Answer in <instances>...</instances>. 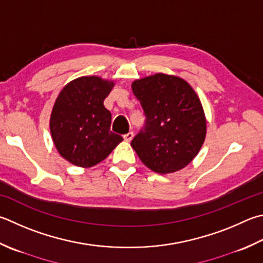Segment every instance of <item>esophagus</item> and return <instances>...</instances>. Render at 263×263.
<instances>
[{"label":"esophagus","mask_w":263,"mask_h":263,"mask_svg":"<svg viewBox=\"0 0 263 263\" xmlns=\"http://www.w3.org/2000/svg\"><path fill=\"white\" fill-rule=\"evenodd\" d=\"M133 139V132H128L126 135H124V140L130 142Z\"/></svg>","instance_id":"obj_1"}]
</instances>
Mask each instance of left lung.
Masks as SVG:
<instances>
[{"mask_svg":"<svg viewBox=\"0 0 263 263\" xmlns=\"http://www.w3.org/2000/svg\"><path fill=\"white\" fill-rule=\"evenodd\" d=\"M146 124L131 146L142 163L164 175L192 162L203 145L207 122L201 101L186 80L155 73L132 83Z\"/></svg>","mask_w":263,"mask_h":263,"instance_id":"obj_1","label":"left lung"}]
</instances>
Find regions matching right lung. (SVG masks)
<instances>
[{
  "label": "right lung",
  "instance_id": "obj_1",
  "mask_svg": "<svg viewBox=\"0 0 263 263\" xmlns=\"http://www.w3.org/2000/svg\"><path fill=\"white\" fill-rule=\"evenodd\" d=\"M114 85L112 80L85 76L66 84L57 97L50 133L57 152L71 164L90 168L123 141L110 131L111 114L103 104Z\"/></svg>",
  "mask_w": 263,
  "mask_h": 263
}]
</instances>
